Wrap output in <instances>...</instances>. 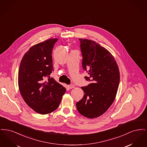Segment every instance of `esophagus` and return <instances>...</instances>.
<instances>
[{"label": "esophagus", "mask_w": 147, "mask_h": 147, "mask_svg": "<svg viewBox=\"0 0 147 147\" xmlns=\"http://www.w3.org/2000/svg\"><path fill=\"white\" fill-rule=\"evenodd\" d=\"M68 87L69 89H73V88H75V85L74 84H70V85H68Z\"/></svg>", "instance_id": "34e87169"}]
</instances>
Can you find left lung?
Listing matches in <instances>:
<instances>
[{"instance_id": "8db88e82", "label": "left lung", "mask_w": 147, "mask_h": 147, "mask_svg": "<svg viewBox=\"0 0 147 147\" xmlns=\"http://www.w3.org/2000/svg\"><path fill=\"white\" fill-rule=\"evenodd\" d=\"M82 66L90 84L82 87L83 98L77 102L79 112L89 119L99 117L112 105L119 83V67L111 53L92 40L79 38Z\"/></svg>"}]
</instances>
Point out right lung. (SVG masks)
I'll return each instance as SVG.
<instances>
[{"label": "right lung", "instance_id": "obj_1", "mask_svg": "<svg viewBox=\"0 0 147 147\" xmlns=\"http://www.w3.org/2000/svg\"><path fill=\"white\" fill-rule=\"evenodd\" d=\"M58 38H50L30 48L21 59L18 85L25 102L35 112L46 115L56 110L66 89L49 76L53 70L52 52ZM49 77L48 80H44Z\"/></svg>", "mask_w": 147, "mask_h": 147}]
</instances>
